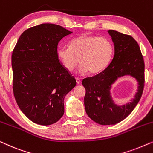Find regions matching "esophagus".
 <instances>
[{"instance_id": "1", "label": "esophagus", "mask_w": 153, "mask_h": 153, "mask_svg": "<svg viewBox=\"0 0 153 153\" xmlns=\"http://www.w3.org/2000/svg\"><path fill=\"white\" fill-rule=\"evenodd\" d=\"M76 81L77 84H80L81 83V80L79 78H76Z\"/></svg>"}]
</instances>
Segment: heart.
Instances as JSON below:
<instances>
[{
    "instance_id": "obj_1",
    "label": "heart",
    "mask_w": 153,
    "mask_h": 153,
    "mask_svg": "<svg viewBox=\"0 0 153 153\" xmlns=\"http://www.w3.org/2000/svg\"><path fill=\"white\" fill-rule=\"evenodd\" d=\"M114 50L112 42L106 37L82 35L72 39L70 47L58 46L56 56L69 72L74 70L81 61L79 72L84 74L89 71L90 74H96L108 65Z\"/></svg>"
}]
</instances>
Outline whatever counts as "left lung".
I'll return each instance as SVG.
<instances>
[{
	"label": "left lung",
	"mask_w": 153,
	"mask_h": 153,
	"mask_svg": "<svg viewBox=\"0 0 153 153\" xmlns=\"http://www.w3.org/2000/svg\"><path fill=\"white\" fill-rule=\"evenodd\" d=\"M114 44V56L102 72L84 79V105L90 118L102 125H115L127 118L137 106L143 93L144 82L143 58L137 42L129 35L108 30ZM131 75L139 83L138 92L131 102L116 105L110 93V87L118 77Z\"/></svg>",
	"instance_id": "8db88e82"
}]
</instances>
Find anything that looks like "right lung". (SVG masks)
Wrapping results in <instances>:
<instances>
[{"instance_id": "add662e5", "label": "right lung", "mask_w": 153, "mask_h": 153, "mask_svg": "<svg viewBox=\"0 0 153 153\" xmlns=\"http://www.w3.org/2000/svg\"><path fill=\"white\" fill-rule=\"evenodd\" d=\"M72 32L59 25L42 24L21 35L12 55L13 93L27 118L42 125L64 114V98L76 85L56 56L58 42Z\"/></svg>"}]
</instances>
